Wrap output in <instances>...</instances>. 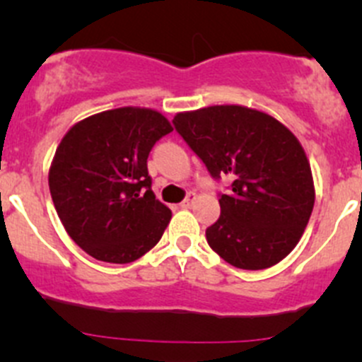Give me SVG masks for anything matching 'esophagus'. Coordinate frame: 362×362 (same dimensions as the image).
<instances>
[{"label":"esophagus","mask_w":362,"mask_h":362,"mask_svg":"<svg viewBox=\"0 0 362 362\" xmlns=\"http://www.w3.org/2000/svg\"><path fill=\"white\" fill-rule=\"evenodd\" d=\"M194 202H196V194H194V192H189L187 198H185L184 202L180 203V206L182 208H191L192 204H194Z\"/></svg>","instance_id":"34e87169"}]
</instances>
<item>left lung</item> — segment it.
<instances>
[{
    "mask_svg": "<svg viewBox=\"0 0 362 362\" xmlns=\"http://www.w3.org/2000/svg\"><path fill=\"white\" fill-rule=\"evenodd\" d=\"M175 127L214 178H235L218 199L206 242L240 269H266L293 252L315 203L308 158L293 131L269 113L215 105L180 112Z\"/></svg>",
    "mask_w": 362,
    "mask_h": 362,
    "instance_id": "left-lung-1",
    "label": "left lung"
}]
</instances>
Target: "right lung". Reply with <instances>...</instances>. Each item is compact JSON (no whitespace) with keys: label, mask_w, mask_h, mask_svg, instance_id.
Listing matches in <instances>:
<instances>
[{"label":"right lung","mask_w":362,"mask_h":362,"mask_svg":"<svg viewBox=\"0 0 362 362\" xmlns=\"http://www.w3.org/2000/svg\"><path fill=\"white\" fill-rule=\"evenodd\" d=\"M171 131L158 110L122 107L80 120L61 140L50 196L69 238L98 261H136L170 224L171 210L151 189L147 158Z\"/></svg>","instance_id":"add662e5"}]
</instances>
